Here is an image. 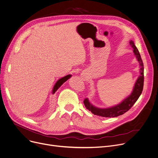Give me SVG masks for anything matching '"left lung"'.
<instances>
[{
  "label": "left lung",
  "instance_id": "8db88e82",
  "mask_svg": "<svg viewBox=\"0 0 158 158\" xmlns=\"http://www.w3.org/2000/svg\"><path fill=\"white\" fill-rule=\"evenodd\" d=\"M130 44L131 47L133 48V53L135 55L140 67V76L139 77L135 83V85L134 87H133L131 94L120 104L116 105L113 107L104 109L94 106L89 102L88 99H85L83 101L85 106L94 114L106 118H114L122 115L130 110L133 106V104L135 103V102L137 101L140 95H141L143 87V64L140 54L139 52V50L137 49V48L135 45L134 42L132 40H130Z\"/></svg>",
  "mask_w": 158,
  "mask_h": 158
}]
</instances>
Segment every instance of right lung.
I'll return each mask as SVG.
<instances>
[{
  "instance_id": "1",
  "label": "right lung",
  "mask_w": 158,
  "mask_h": 158,
  "mask_svg": "<svg viewBox=\"0 0 158 158\" xmlns=\"http://www.w3.org/2000/svg\"><path fill=\"white\" fill-rule=\"evenodd\" d=\"M71 77V75H67V76H66V77H63V78H61L60 79H59V80H57V82L56 83V84L54 85V88H53V90H52V94H54L57 91V90L60 86H61L62 85H63L66 81H67Z\"/></svg>"
}]
</instances>
